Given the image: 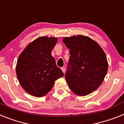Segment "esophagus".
I'll return each instance as SVG.
<instances>
[{
    "label": "esophagus",
    "instance_id": "esophagus-1",
    "mask_svg": "<svg viewBox=\"0 0 124 124\" xmlns=\"http://www.w3.org/2000/svg\"><path fill=\"white\" fill-rule=\"evenodd\" d=\"M61 70H62V71L63 72V73H64V72H65V68H64V67H62L61 68Z\"/></svg>",
    "mask_w": 124,
    "mask_h": 124
}]
</instances>
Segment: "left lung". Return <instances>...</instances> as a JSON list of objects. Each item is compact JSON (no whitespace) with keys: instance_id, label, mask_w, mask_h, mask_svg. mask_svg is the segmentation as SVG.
<instances>
[{"instance_id":"1","label":"left lung","mask_w":124,"mask_h":124,"mask_svg":"<svg viewBox=\"0 0 124 124\" xmlns=\"http://www.w3.org/2000/svg\"><path fill=\"white\" fill-rule=\"evenodd\" d=\"M63 42L70 49L65 78L70 89L78 96H86L96 90L108 70L107 58L101 47L83 35L65 37Z\"/></svg>"}]
</instances>
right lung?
Returning <instances> with one entry per match:
<instances>
[{
	"label": "right lung",
	"instance_id": "obj_1",
	"mask_svg": "<svg viewBox=\"0 0 124 124\" xmlns=\"http://www.w3.org/2000/svg\"><path fill=\"white\" fill-rule=\"evenodd\" d=\"M57 40L54 37H39L30 43L18 57L17 78L23 89L30 95L44 96L52 89L56 80L64 76L51 56Z\"/></svg>",
	"mask_w": 124,
	"mask_h": 124
}]
</instances>
